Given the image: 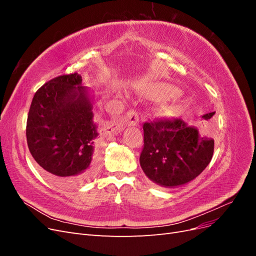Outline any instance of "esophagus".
Listing matches in <instances>:
<instances>
[{
	"label": "esophagus",
	"mask_w": 256,
	"mask_h": 256,
	"mask_svg": "<svg viewBox=\"0 0 256 256\" xmlns=\"http://www.w3.org/2000/svg\"><path fill=\"white\" fill-rule=\"evenodd\" d=\"M126 122L128 124V126H138V115L136 114V111L130 110L127 112L126 116Z\"/></svg>",
	"instance_id": "1"
}]
</instances>
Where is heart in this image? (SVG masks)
Instances as JSON below:
<instances>
[{
  "instance_id": "1",
  "label": "heart",
  "mask_w": 256,
  "mask_h": 256,
  "mask_svg": "<svg viewBox=\"0 0 256 256\" xmlns=\"http://www.w3.org/2000/svg\"><path fill=\"white\" fill-rule=\"evenodd\" d=\"M147 94L154 98L166 99V98L174 96L176 94V90L173 86H170V85L161 84V85H158V86H154V88H150L148 90H147ZM160 110L162 113H168L170 110V106H162Z\"/></svg>"
}]
</instances>
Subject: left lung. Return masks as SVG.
<instances>
[{"label":"left lung","mask_w":256,"mask_h":256,"mask_svg":"<svg viewBox=\"0 0 256 256\" xmlns=\"http://www.w3.org/2000/svg\"><path fill=\"white\" fill-rule=\"evenodd\" d=\"M214 112L204 114L209 120ZM140 164L145 175L161 187L175 188L194 180L209 164L214 141L182 118L145 122Z\"/></svg>","instance_id":"1"}]
</instances>
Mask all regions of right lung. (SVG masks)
<instances>
[{
  "label": "right lung",
  "instance_id": "add662e5",
  "mask_svg": "<svg viewBox=\"0 0 256 256\" xmlns=\"http://www.w3.org/2000/svg\"><path fill=\"white\" fill-rule=\"evenodd\" d=\"M26 141L44 175L62 187H76L96 175L102 138L94 122L92 96L79 74L56 76L36 92Z\"/></svg>",
  "mask_w": 256,
  "mask_h": 256
}]
</instances>
